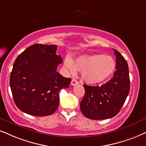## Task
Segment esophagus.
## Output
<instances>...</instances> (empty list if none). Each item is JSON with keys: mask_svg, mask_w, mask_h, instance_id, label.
<instances>
[{"mask_svg": "<svg viewBox=\"0 0 146 146\" xmlns=\"http://www.w3.org/2000/svg\"><path fill=\"white\" fill-rule=\"evenodd\" d=\"M71 86H75V85L78 84V82H77V81L75 80V79H72L71 82Z\"/></svg>", "mask_w": 146, "mask_h": 146, "instance_id": "34e87169", "label": "esophagus"}]
</instances>
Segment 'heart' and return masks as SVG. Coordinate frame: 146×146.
<instances>
[{
	"label": "heart",
	"instance_id": "1",
	"mask_svg": "<svg viewBox=\"0 0 146 146\" xmlns=\"http://www.w3.org/2000/svg\"><path fill=\"white\" fill-rule=\"evenodd\" d=\"M64 64L71 74H75L77 71L82 72V79L89 84L104 82L112 74L116 67L112 56L100 54L82 55L74 61L67 57Z\"/></svg>",
	"mask_w": 146,
	"mask_h": 146
}]
</instances>
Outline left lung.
<instances>
[{"label": "left lung", "instance_id": "1", "mask_svg": "<svg viewBox=\"0 0 146 146\" xmlns=\"http://www.w3.org/2000/svg\"><path fill=\"white\" fill-rule=\"evenodd\" d=\"M116 71L110 80L101 86L84 85L85 95L80 103L81 111L90 119H110L119 113L129 93L128 64L122 54L114 50Z\"/></svg>", "mask_w": 146, "mask_h": 146}]
</instances>
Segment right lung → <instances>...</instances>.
Returning <instances> with one entry per match:
<instances>
[{
    "label": "right lung",
    "mask_w": 146,
    "mask_h": 146,
    "mask_svg": "<svg viewBox=\"0 0 146 146\" xmlns=\"http://www.w3.org/2000/svg\"><path fill=\"white\" fill-rule=\"evenodd\" d=\"M57 46L35 44L20 54L13 64L10 87L16 106L36 117L53 114L59 104V92L69 88L71 78L56 71L62 61Z\"/></svg>",
    "instance_id": "1"
}]
</instances>
